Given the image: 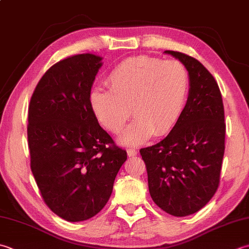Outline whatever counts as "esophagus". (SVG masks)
<instances>
[{
	"label": "esophagus",
	"instance_id": "1",
	"mask_svg": "<svg viewBox=\"0 0 249 249\" xmlns=\"http://www.w3.org/2000/svg\"><path fill=\"white\" fill-rule=\"evenodd\" d=\"M127 153H128L129 157H135V155H137L138 150H136L135 148H128L127 149Z\"/></svg>",
	"mask_w": 249,
	"mask_h": 249
}]
</instances>
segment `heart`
I'll use <instances>...</instances> for the list:
<instances>
[{
    "label": "heart",
    "mask_w": 249,
    "mask_h": 249,
    "mask_svg": "<svg viewBox=\"0 0 249 249\" xmlns=\"http://www.w3.org/2000/svg\"><path fill=\"white\" fill-rule=\"evenodd\" d=\"M110 90L91 92V106L100 123L119 134L131 113L134 121L121 141L134 145L166 133L182 113L189 92L187 68L178 60L149 56L130 57L118 63L107 77Z\"/></svg>",
    "instance_id": "heart-1"
}]
</instances>
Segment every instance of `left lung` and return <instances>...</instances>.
<instances>
[{"label":"left lung","mask_w":249,"mask_h":249,"mask_svg":"<svg viewBox=\"0 0 249 249\" xmlns=\"http://www.w3.org/2000/svg\"><path fill=\"white\" fill-rule=\"evenodd\" d=\"M181 61L190 76L186 107L170 133L140 149L150 196L175 217L198 212L216 193L225 154V109L216 80L196 58L165 51Z\"/></svg>","instance_id":"8db88e82"}]
</instances>
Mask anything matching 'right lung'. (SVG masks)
I'll list each match as a JSON object with an SVG mask.
<instances>
[{
	"instance_id": "right-lung-1",
	"label": "right lung",
	"mask_w": 249,
	"mask_h": 249,
	"mask_svg": "<svg viewBox=\"0 0 249 249\" xmlns=\"http://www.w3.org/2000/svg\"><path fill=\"white\" fill-rule=\"evenodd\" d=\"M101 57L79 53L48 69L28 110L31 170L46 205L67 221H84L109 201L127 153L99 125L90 89Z\"/></svg>"
}]
</instances>
